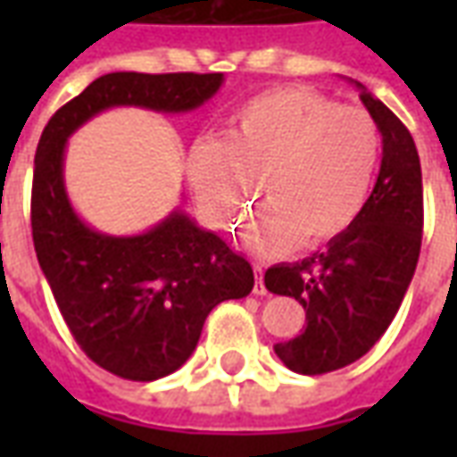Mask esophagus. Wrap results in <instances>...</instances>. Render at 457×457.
Returning <instances> with one entry per match:
<instances>
[{"label":"esophagus","instance_id":"obj_1","mask_svg":"<svg viewBox=\"0 0 457 457\" xmlns=\"http://www.w3.org/2000/svg\"><path fill=\"white\" fill-rule=\"evenodd\" d=\"M262 271H264V267H262V264H254V274H257V281H254V294H257V296H264V294H267Z\"/></svg>","mask_w":457,"mask_h":457}]
</instances>
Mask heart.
Here are the masks:
<instances>
[{"instance_id":"obj_1","label":"heart","mask_w":457,"mask_h":457,"mask_svg":"<svg viewBox=\"0 0 457 457\" xmlns=\"http://www.w3.org/2000/svg\"><path fill=\"white\" fill-rule=\"evenodd\" d=\"M379 129L357 107H337L308 87L252 97L225 139H200L188 156L198 208L212 228L235 229L264 190L269 205L249 222L245 245L274 257L320 247L353 225L379 163Z\"/></svg>"}]
</instances>
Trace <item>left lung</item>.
<instances>
[{
	"instance_id": "8db88e82",
	"label": "left lung",
	"mask_w": 457,
	"mask_h": 457,
	"mask_svg": "<svg viewBox=\"0 0 457 457\" xmlns=\"http://www.w3.org/2000/svg\"><path fill=\"white\" fill-rule=\"evenodd\" d=\"M360 100L382 134V166L360 215L323 252L267 269L271 294L296 298L303 333L274 345L298 374H326L374 347L411 284L423 232L421 161L402 120L360 85Z\"/></svg>"
}]
</instances>
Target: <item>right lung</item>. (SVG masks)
Wrapping results in <instances>:
<instances>
[{
    "label": "right lung",
    "instance_id": "1",
    "mask_svg": "<svg viewBox=\"0 0 457 457\" xmlns=\"http://www.w3.org/2000/svg\"><path fill=\"white\" fill-rule=\"evenodd\" d=\"M220 85L222 73H107L65 103L38 139L31 186L36 257L75 343L121 379L154 382L176 372L195 350L210 311L247 296L254 271L180 210L134 237L87 228L65 193V141L107 107L188 112Z\"/></svg>",
    "mask_w": 457,
    "mask_h": 457
}]
</instances>
